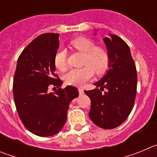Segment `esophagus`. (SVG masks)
I'll use <instances>...</instances> for the list:
<instances>
[{"label":"esophagus","mask_w":157,"mask_h":157,"mask_svg":"<svg viewBox=\"0 0 157 157\" xmlns=\"http://www.w3.org/2000/svg\"><path fill=\"white\" fill-rule=\"evenodd\" d=\"M78 92H79L80 95H82V94H84V90L82 88H78Z\"/></svg>","instance_id":"esophagus-1"}]
</instances>
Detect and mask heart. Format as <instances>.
Wrapping results in <instances>:
<instances>
[{
  "label": "heart",
  "mask_w": 157,
  "mask_h": 157,
  "mask_svg": "<svg viewBox=\"0 0 157 157\" xmlns=\"http://www.w3.org/2000/svg\"><path fill=\"white\" fill-rule=\"evenodd\" d=\"M75 49L84 54L81 68H74L69 71L64 76V79L69 85H82L90 79L94 75H101L109 67L110 56L106 48L96 46L93 40L86 37H76L70 42ZM54 65L59 71L66 70L67 52L63 48H59L54 56Z\"/></svg>",
  "instance_id": "b5f03b06"
}]
</instances>
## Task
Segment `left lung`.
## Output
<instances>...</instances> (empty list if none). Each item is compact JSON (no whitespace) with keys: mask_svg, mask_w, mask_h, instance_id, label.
<instances>
[{"mask_svg":"<svg viewBox=\"0 0 157 157\" xmlns=\"http://www.w3.org/2000/svg\"><path fill=\"white\" fill-rule=\"evenodd\" d=\"M104 41L110 56L109 70L94 83L97 88L85 94L91 101L90 120L98 127L110 130L121 125L132 111L138 75L127 43L116 34L105 37Z\"/></svg>","mask_w":157,"mask_h":157,"instance_id":"obj_1","label":"left lung"}]
</instances>
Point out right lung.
Wrapping results in <instances>:
<instances>
[{
  "instance_id": "add662e5",
  "label": "right lung",
  "mask_w": 157,
  "mask_h": 157,
  "mask_svg": "<svg viewBox=\"0 0 157 157\" xmlns=\"http://www.w3.org/2000/svg\"><path fill=\"white\" fill-rule=\"evenodd\" d=\"M59 48V34L37 37L18 58L13 79L16 110L27 130L40 137L57 134L67 121L71 101L78 96V89L67 86L55 73L54 56ZM55 92L50 93L49 88Z\"/></svg>"
}]
</instances>
